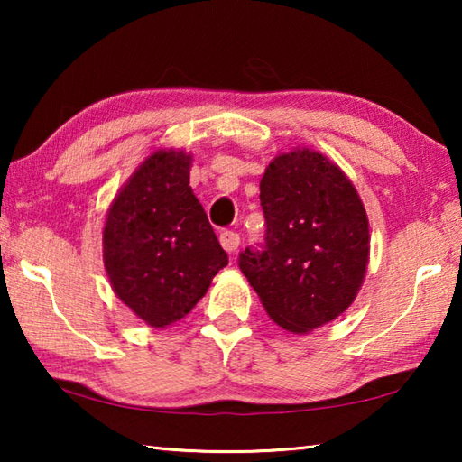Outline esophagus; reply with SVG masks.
<instances>
[{
  "mask_svg": "<svg viewBox=\"0 0 462 462\" xmlns=\"http://www.w3.org/2000/svg\"><path fill=\"white\" fill-rule=\"evenodd\" d=\"M220 245L224 246L226 253H236V248L240 246V236L236 232L226 230L220 234Z\"/></svg>",
  "mask_w": 462,
  "mask_h": 462,
  "instance_id": "obj_1",
  "label": "esophagus"
}]
</instances>
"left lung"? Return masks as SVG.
I'll return each mask as SVG.
<instances>
[{
  "label": "left lung",
  "instance_id": "1",
  "mask_svg": "<svg viewBox=\"0 0 462 462\" xmlns=\"http://www.w3.org/2000/svg\"><path fill=\"white\" fill-rule=\"evenodd\" d=\"M261 206L264 245L240 254V271L283 330L332 322L355 301L369 263V220L355 185L328 156L295 148L269 162Z\"/></svg>",
  "mask_w": 462,
  "mask_h": 462
}]
</instances>
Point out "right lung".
Returning a JSON list of instances; mask_svg holds the SVG:
<instances>
[{
    "label": "right lung",
    "instance_id": "1",
    "mask_svg": "<svg viewBox=\"0 0 462 462\" xmlns=\"http://www.w3.org/2000/svg\"><path fill=\"white\" fill-rule=\"evenodd\" d=\"M191 154L156 151L107 209L104 264L114 293L152 328L179 322L228 264L189 187Z\"/></svg>",
    "mask_w": 462,
    "mask_h": 462
}]
</instances>
